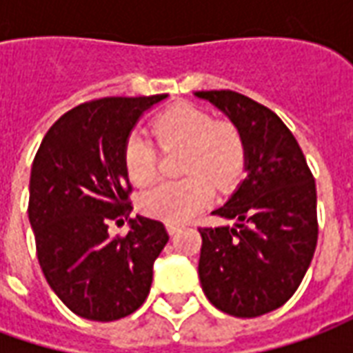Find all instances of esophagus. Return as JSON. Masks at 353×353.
<instances>
[{"instance_id":"34e87169","label":"esophagus","mask_w":353,"mask_h":353,"mask_svg":"<svg viewBox=\"0 0 353 353\" xmlns=\"http://www.w3.org/2000/svg\"><path fill=\"white\" fill-rule=\"evenodd\" d=\"M166 229H168L170 234L174 236V234H176L177 230L183 229V225H181V223H172V221H168V223H166Z\"/></svg>"}]
</instances>
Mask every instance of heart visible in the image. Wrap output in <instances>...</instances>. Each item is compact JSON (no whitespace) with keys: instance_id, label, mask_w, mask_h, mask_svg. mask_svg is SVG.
Returning a JSON list of instances; mask_svg holds the SVG:
<instances>
[{"instance_id":"heart-1","label":"heart","mask_w":353,"mask_h":353,"mask_svg":"<svg viewBox=\"0 0 353 353\" xmlns=\"http://www.w3.org/2000/svg\"><path fill=\"white\" fill-rule=\"evenodd\" d=\"M154 136L162 147H185L181 181H162L139 196V208L151 217L179 223L212 200V185L225 189L244 166V139L234 124L214 121L208 111L179 103L157 117ZM124 168L132 183L149 185L157 176V151L138 132L124 141Z\"/></svg>"}]
</instances>
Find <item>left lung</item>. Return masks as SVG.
<instances>
[{"instance_id":"obj_1","label":"left lung","mask_w":353,"mask_h":353,"mask_svg":"<svg viewBox=\"0 0 353 353\" xmlns=\"http://www.w3.org/2000/svg\"><path fill=\"white\" fill-rule=\"evenodd\" d=\"M244 139V179L214 214L232 225L199 229L208 301L236 318L280 308L301 285L318 244L316 183L295 136L274 111L232 90L194 92Z\"/></svg>"}]
</instances>
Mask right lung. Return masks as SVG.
<instances>
[{
	"instance_id": "obj_1",
	"label": "right lung",
	"mask_w": 353,
	"mask_h": 353,
	"mask_svg": "<svg viewBox=\"0 0 353 353\" xmlns=\"http://www.w3.org/2000/svg\"><path fill=\"white\" fill-rule=\"evenodd\" d=\"M166 98L81 103L50 126L35 154L28 217L37 259L58 299L81 318L115 321L149 295L154 261L168 242L164 225L136 215L127 236L115 239L107 227L132 212L124 141Z\"/></svg>"
}]
</instances>
